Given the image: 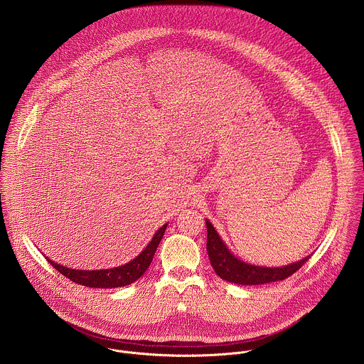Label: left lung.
<instances>
[{"instance_id":"8db88e82","label":"left lung","mask_w":364,"mask_h":364,"mask_svg":"<svg viewBox=\"0 0 364 364\" xmlns=\"http://www.w3.org/2000/svg\"><path fill=\"white\" fill-rule=\"evenodd\" d=\"M207 225V253L210 257V264L213 266L215 274L230 283L243 286H257L273 282H280L291 274H294L303 264L310 259V256L287 264L284 267H262L253 266L243 260H238L223 243V240L217 234L213 224L205 220Z\"/></svg>"}]
</instances>
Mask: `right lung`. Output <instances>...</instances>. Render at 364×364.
<instances>
[{
  "label": "right lung",
  "mask_w": 364,
  "mask_h": 364,
  "mask_svg": "<svg viewBox=\"0 0 364 364\" xmlns=\"http://www.w3.org/2000/svg\"><path fill=\"white\" fill-rule=\"evenodd\" d=\"M167 228V224L160 227L156 234L153 235L151 241L147 245V247L132 262H129L124 266L114 267V269H105V270H75L68 269L61 264L54 263L48 257V263L63 276L70 279L71 282L85 286V287H95V289H115V287H124L136 280H139L149 266L153 262V257L156 255V250L160 245V241L164 235V231Z\"/></svg>",
  "instance_id": "right-lung-1"
}]
</instances>
